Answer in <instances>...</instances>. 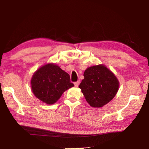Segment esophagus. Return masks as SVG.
Listing matches in <instances>:
<instances>
[{
	"instance_id": "34e87169",
	"label": "esophagus",
	"mask_w": 149,
	"mask_h": 149,
	"mask_svg": "<svg viewBox=\"0 0 149 149\" xmlns=\"http://www.w3.org/2000/svg\"><path fill=\"white\" fill-rule=\"evenodd\" d=\"M79 84H80V81H78L77 82H75V83H74V85H75V87H78V86L79 85Z\"/></svg>"
}]
</instances>
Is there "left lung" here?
I'll return each mask as SVG.
<instances>
[{"instance_id": "obj_1", "label": "left lung", "mask_w": 149, "mask_h": 149, "mask_svg": "<svg viewBox=\"0 0 149 149\" xmlns=\"http://www.w3.org/2000/svg\"><path fill=\"white\" fill-rule=\"evenodd\" d=\"M79 88L90 106L100 108L115 97L119 81L115 74L103 64L88 67Z\"/></svg>"}]
</instances>
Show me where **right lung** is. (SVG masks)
<instances>
[{
  "label": "right lung",
  "instance_id": "obj_1",
  "mask_svg": "<svg viewBox=\"0 0 149 149\" xmlns=\"http://www.w3.org/2000/svg\"><path fill=\"white\" fill-rule=\"evenodd\" d=\"M31 86L37 99L47 104H54L65 91L74 85L70 82L68 73L55 63H49L34 72Z\"/></svg>",
  "mask_w": 149,
  "mask_h": 149
}]
</instances>
